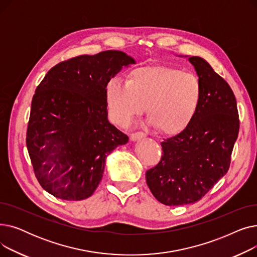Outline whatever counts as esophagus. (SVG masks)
<instances>
[{
	"instance_id": "34e87169",
	"label": "esophagus",
	"mask_w": 257,
	"mask_h": 257,
	"mask_svg": "<svg viewBox=\"0 0 257 257\" xmlns=\"http://www.w3.org/2000/svg\"><path fill=\"white\" fill-rule=\"evenodd\" d=\"M146 138V133L142 132V131H138V132H134L131 134V141H138V140H142Z\"/></svg>"
}]
</instances>
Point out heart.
Wrapping results in <instances>:
<instances>
[{
  "mask_svg": "<svg viewBox=\"0 0 257 257\" xmlns=\"http://www.w3.org/2000/svg\"><path fill=\"white\" fill-rule=\"evenodd\" d=\"M201 98L202 85L195 74L165 65L138 66L127 82L113 78L105 85L106 110L114 124L130 125L147 105L150 124L168 134L190 126Z\"/></svg>",
  "mask_w": 257,
  "mask_h": 257,
  "instance_id": "heart-1",
  "label": "heart"
}]
</instances>
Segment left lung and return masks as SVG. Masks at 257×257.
<instances>
[{
    "label": "left lung",
    "mask_w": 257,
    "mask_h": 257,
    "mask_svg": "<svg viewBox=\"0 0 257 257\" xmlns=\"http://www.w3.org/2000/svg\"><path fill=\"white\" fill-rule=\"evenodd\" d=\"M188 60L202 85L199 109L190 126L160 144V161L146 172L151 193L168 206L195 203L225 176L239 129L231 87L204 59Z\"/></svg>",
    "instance_id": "1"
}]
</instances>
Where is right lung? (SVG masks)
I'll return each instance as SVG.
<instances>
[{"label": "right lung", "mask_w": 257, "mask_h": 257, "mask_svg": "<svg viewBox=\"0 0 257 257\" xmlns=\"http://www.w3.org/2000/svg\"><path fill=\"white\" fill-rule=\"evenodd\" d=\"M136 63L120 51H104L61 61L36 87L26 144L34 175L54 197H90L106 157L128 137L108 120L105 85L121 66Z\"/></svg>", "instance_id": "right-lung-1"}]
</instances>
